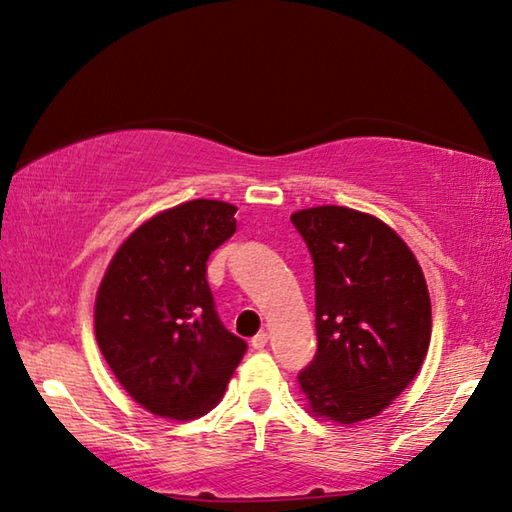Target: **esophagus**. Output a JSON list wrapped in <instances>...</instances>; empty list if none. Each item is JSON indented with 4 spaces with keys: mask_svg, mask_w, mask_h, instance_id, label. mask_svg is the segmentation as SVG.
I'll return each instance as SVG.
<instances>
[{
    "mask_svg": "<svg viewBox=\"0 0 512 512\" xmlns=\"http://www.w3.org/2000/svg\"><path fill=\"white\" fill-rule=\"evenodd\" d=\"M267 340H270V335H267L265 331L256 333L254 338H251V347H254V349H265L267 347Z\"/></svg>",
    "mask_w": 512,
    "mask_h": 512,
    "instance_id": "1",
    "label": "esophagus"
}]
</instances>
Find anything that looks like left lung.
Wrapping results in <instances>:
<instances>
[{"label":"left lung","mask_w":512,"mask_h":512,"mask_svg":"<svg viewBox=\"0 0 512 512\" xmlns=\"http://www.w3.org/2000/svg\"><path fill=\"white\" fill-rule=\"evenodd\" d=\"M315 270L317 351L299 372L308 410L370 420L424 363L431 299L413 251L388 224L345 206L292 213Z\"/></svg>","instance_id":"1"}]
</instances>
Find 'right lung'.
Returning a JSON list of instances; mask_svg holds the SVG:
<instances>
[{
	"mask_svg": "<svg viewBox=\"0 0 512 512\" xmlns=\"http://www.w3.org/2000/svg\"><path fill=\"white\" fill-rule=\"evenodd\" d=\"M236 211L192 199L154 215L115 251L97 290V345L149 413H208L245 356L247 342L224 329L206 281L208 256L236 233Z\"/></svg>",
	"mask_w": 512,
	"mask_h": 512,
	"instance_id": "obj_1",
	"label": "right lung"
}]
</instances>
